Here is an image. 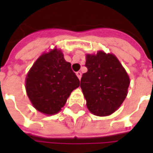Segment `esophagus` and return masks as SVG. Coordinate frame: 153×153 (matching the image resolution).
I'll return each mask as SVG.
<instances>
[{"label": "esophagus", "instance_id": "obj_1", "mask_svg": "<svg viewBox=\"0 0 153 153\" xmlns=\"http://www.w3.org/2000/svg\"><path fill=\"white\" fill-rule=\"evenodd\" d=\"M76 75L77 76H78V78H79V79H81V77H82V73H81V72H80V71H78V72H76Z\"/></svg>", "mask_w": 153, "mask_h": 153}]
</instances>
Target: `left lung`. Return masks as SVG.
<instances>
[{
	"label": "left lung",
	"mask_w": 153,
	"mask_h": 153,
	"mask_svg": "<svg viewBox=\"0 0 153 153\" xmlns=\"http://www.w3.org/2000/svg\"><path fill=\"white\" fill-rule=\"evenodd\" d=\"M88 71L81 78L80 87L91 113L97 116L112 114L120 106L128 93L129 78L113 54L102 51L88 54Z\"/></svg>",
	"instance_id": "obj_1"
}]
</instances>
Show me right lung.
Here are the masks:
<instances>
[{
	"instance_id": "right-lung-1",
	"label": "right lung",
	"mask_w": 153,
	"mask_h": 153,
	"mask_svg": "<svg viewBox=\"0 0 153 153\" xmlns=\"http://www.w3.org/2000/svg\"><path fill=\"white\" fill-rule=\"evenodd\" d=\"M26 92L33 106L45 115H54L65 106L72 91L79 86V79L55 48L35 61L26 77Z\"/></svg>"
}]
</instances>
